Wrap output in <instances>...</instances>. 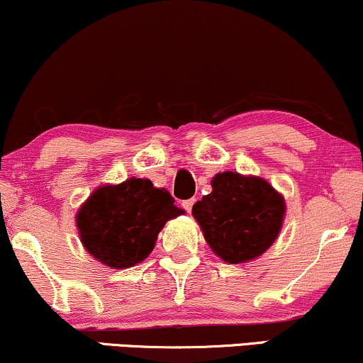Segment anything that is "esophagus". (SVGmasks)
Wrapping results in <instances>:
<instances>
[{
	"instance_id": "obj_1",
	"label": "esophagus",
	"mask_w": 363,
	"mask_h": 363,
	"mask_svg": "<svg viewBox=\"0 0 363 363\" xmlns=\"http://www.w3.org/2000/svg\"><path fill=\"white\" fill-rule=\"evenodd\" d=\"M193 205H195V200H186V201H183V208H185V210H186L188 213L191 211Z\"/></svg>"
}]
</instances>
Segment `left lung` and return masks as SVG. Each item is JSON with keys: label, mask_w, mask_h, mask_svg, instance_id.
<instances>
[{"label": "left lung", "mask_w": 363, "mask_h": 363, "mask_svg": "<svg viewBox=\"0 0 363 363\" xmlns=\"http://www.w3.org/2000/svg\"><path fill=\"white\" fill-rule=\"evenodd\" d=\"M191 215L211 251L241 264L264 255L277 240L286 201L264 178L223 172L213 177L211 193L193 205Z\"/></svg>", "instance_id": "8db88e82"}]
</instances>
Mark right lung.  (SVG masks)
<instances>
[{
  "label": "right lung",
  "mask_w": 363,
  "mask_h": 363,
  "mask_svg": "<svg viewBox=\"0 0 363 363\" xmlns=\"http://www.w3.org/2000/svg\"><path fill=\"white\" fill-rule=\"evenodd\" d=\"M183 213L165 188L132 177L96 188L79 208L76 226L89 255L112 269H127L148 257L165 223Z\"/></svg>",
  "instance_id": "obj_1"
}]
</instances>
